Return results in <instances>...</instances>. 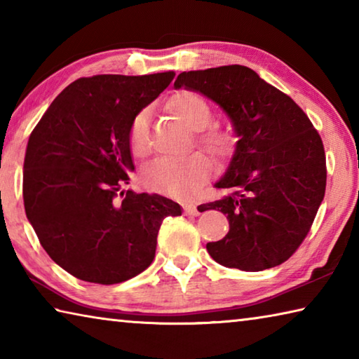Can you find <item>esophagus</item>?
Here are the masks:
<instances>
[{
  "instance_id": "esophagus-1",
  "label": "esophagus",
  "mask_w": 359,
  "mask_h": 359,
  "mask_svg": "<svg viewBox=\"0 0 359 359\" xmlns=\"http://www.w3.org/2000/svg\"><path fill=\"white\" fill-rule=\"evenodd\" d=\"M184 210H185L187 215H191V217H198L199 214H201V212H199V209L194 204H185Z\"/></svg>"
}]
</instances>
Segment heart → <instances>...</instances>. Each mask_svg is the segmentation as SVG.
Wrapping results in <instances>:
<instances>
[{
	"mask_svg": "<svg viewBox=\"0 0 359 359\" xmlns=\"http://www.w3.org/2000/svg\"><path fill=\"white\" fill-rule=\"evenodd\" d=\"M172 111L194 131H198L196 142L210 155L218 165H226L233 160L239 147V137L229 126L214 125V120L208 100L198 93H184L172 102ZM130 147L133 154L142 156L149 149V115L139 112L133 120L130 128ZM210 161L209 158L199 154H191L184 160H160L151 161L144 169L142 184L151 191L172 198H184L194 188L203 185L209 179Z\"/></svg>",
	"mask_w": 359,
	"mask_h": 359,
	"instance_id": "1",
	"label": "heart"
}]
</instances>
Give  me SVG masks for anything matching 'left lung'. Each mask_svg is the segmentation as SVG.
<instances>
[{
    "label": "left lung",
    "mask_w": 359,
    "mask_h": 359,
    "mask_svg": "<svg viewBox=\"0 0 359 359\" xmlns=\"http://www.w3.org/2000/svg\"><path fill=\"white\" fill-rule=\"evenodd\" d=\"M185 87L229 115L239 147L217 182L226 196L203 204L228 217L229 231L209 242L217 263L263 271L293 255L311 231L326 190V156L306 112L280 90L241 65L182 72Z\"/></svg>",
    "instance_id": "8db88e82"
}]
</instances>
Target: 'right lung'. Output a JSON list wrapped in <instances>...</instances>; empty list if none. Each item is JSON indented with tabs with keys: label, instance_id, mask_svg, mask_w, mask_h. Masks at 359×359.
I'll use <instances>...</instances> for the list:
<instances>
[{
	"label": "right lung",
	"instance_id": "obj_1",
	"mask_svg": "<svg viewBox=\"0 0 359 359\" xmlns=\"http://www.w3.org/2000/svg\"><path fill=\"white\" fill-rule=\"evenodd\" d=\"M174 72L81 77L60 93L28 139L23 204L41 245L81 280L114 285L147 269L172 199L125 191L135 169L133 120Z\"/></svg>",
	"mask_w": 359,
	"mask_h": 359
}]
</instances>
